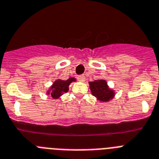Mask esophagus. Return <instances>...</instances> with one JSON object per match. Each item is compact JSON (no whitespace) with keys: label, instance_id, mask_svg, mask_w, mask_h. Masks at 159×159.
<instances>
[{"label":"esophagus","instance_id":"1","mask_svg":"<svg viewBox=\"0 0 159 159\" xmlns=\"http://www.w3.org/2000/svg\"><path fill=\"white\" fill-rule=\"evenodd\" d=\"M77 80H78L79 82H85V80H86V77H85V76H83V75H80V76H78V77H77Z\"/></svg>","mask_w":159,"mask_h":159}]
</instances>
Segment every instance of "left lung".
<instances>
[{
	"instance_id": "obj_1",
	"label": "left lung",
	"mask_w": 159,
	"mask_h": 159,
	"mask_svg": "<svg viewBox=\"0 0 159 159\" xmlns=\"http://www.w3.org/2000/svg\"><path fill=\"white\" fill-rule=\"evenodd\" d=\"M89 84L92 94L101 102H108L114 98V90L108 87L105 80H95L94 82H90Z\"/></svg>"
}]
</instances>
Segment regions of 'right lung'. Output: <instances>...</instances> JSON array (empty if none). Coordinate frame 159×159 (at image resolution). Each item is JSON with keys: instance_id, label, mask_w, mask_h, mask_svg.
<instances>
[{"instance_id": "obj_1", "label": "right lung", "mask_w": 159, "mask_h": 159, "mask_svg": "<svg viewBox=\"0 0 159 159\" xmlns=\"http://www.w3.org/2000/svg\"><path fill=\"white\" fill-rule=\"evenodd\" d=\"M76 79L73 77H69L66 81L57 79L53 82L52 86L48 90L47 94H50L54 99L59 98L64 93L69 91V86L73 82H75Z\"/></svg>"}]
</instances>
